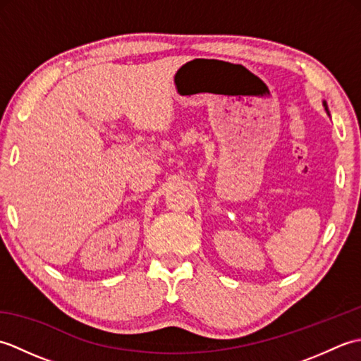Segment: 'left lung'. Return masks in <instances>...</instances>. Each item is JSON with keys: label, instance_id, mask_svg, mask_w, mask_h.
<instances>
[{"label": "left lung", "instance_id": "obj_1", "mask_svg": "<svg viewBox=\"0 0 361 361\" xmlns=\"http://www.w3.org/2000/svg\"><path fill=\"white\" fill-rule=\"evenodd\" d=\"M323 105H324V110H326V113L329 114V116H331V111H329V106H327V104H326V101H323Z\"/></svg>", "mask_w": 361, "mask_h": 361}]
</instances>
